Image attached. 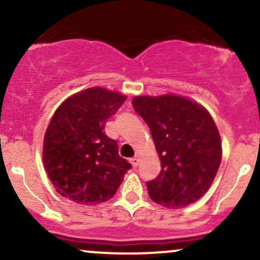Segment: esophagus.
Returning a JSON list of instances; mask_svg holds the SVG:
<instances>
[{
	"instance_id": "esophagus-1",
	"label": "esophagus",
	"mask_w": 260,
	"mask_h": 260,
	"mask_svg": "<svg viewBox=\"0 0 260 260\" xmlns=\"http://www.w3.org/2000/svg\"><path fill=\"white\" fill-rule=\"evenodd\" d=\"M131 164H132L133 168H137V166L139 165V157H133V159H131Z\"/></svg>"
}]
</instances>
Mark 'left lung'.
<instances>
[{"label": "left lung", "mask_w": 260, "mask_h": 260, "mask_svg": "<svg viewBox=\"0 0 260 260\" xmlns=\"http://www.w3.org/2000/svg\"><path fill=\"white\" fill-rule=\"evenodd\" d=\"M133 107L147 122L161 161V171L147 182L151 201L177 209L207 193L221 162L215 122L198 103L177 95L136 96Z\"/></svg>", "instance_id": "1"}]
</instances>
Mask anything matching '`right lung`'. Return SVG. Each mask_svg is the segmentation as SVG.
Returning <instances> with one entry per match:
<instances>
[{
	"label": "right lung",
	"instance_id": "obj_1",
	"mask_svg": "<svg viewBox=\"0 0 260 260\" xmlns=\"http://www.w3.org/2000/svg\"><path fill=\"white\" fill-rule=\"evenodd\" d=\"M127 98L104 88L68 98L52 116L44 138L45 170L62 197L84 205L109 201L123 181L129 162L117 142L104 132L106 121Z\"/></svg>",
	"mask_w": 260,
	"mask_h": 260
}]
</instances>
